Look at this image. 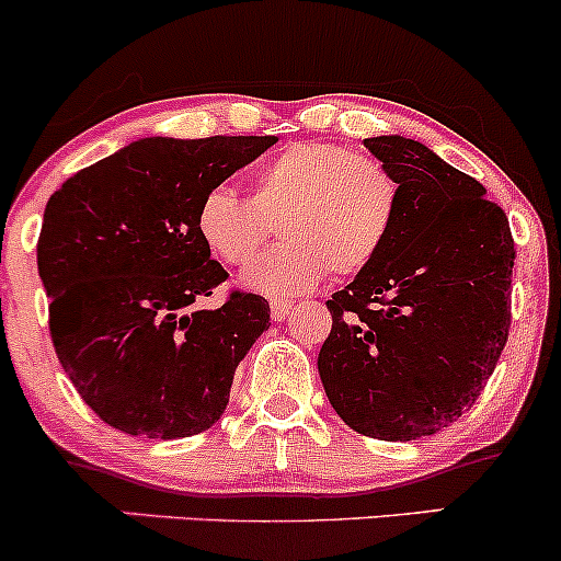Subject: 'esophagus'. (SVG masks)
Wrapping results in <instances>:
<instances>
[{"instance_id":"1","label":"esophagus","mask_w":561,"mask_h":561,"mask_svg":"<svg viewBox=\"0 0 561 561\" xmlns=\"http://www.w3.org/2000/svg\"><path fill=\"white\" fill-rule=\"evenodd\" d=\"M270 313H273V321H286V316L291 313V302H286V299H275V302L270 305Z\"/></svg>"}]
</instances>
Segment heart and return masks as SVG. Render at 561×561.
I'll return each instance as SVG.
<instances>
[{
    "instance_id": "heart-1",
    "label": "heart",
    "mask_w": 561,
    "mask_h": 561,
    "mask_svg": "<svg viewBox=\"0 0 561 561\" xmlns=\"http://www.w3.org/2000/svg\"><path fill=\"white\" fill-rule=\"evenodd\" d=\"M251 199L229 186L199 196L194 227L207 251L242 267L278 221L280 242L242 273L270 297H294L332 273H362L394 229L400 186L380 161L334 142H297L253 172Z\"/></svg>"
}]
</instances>
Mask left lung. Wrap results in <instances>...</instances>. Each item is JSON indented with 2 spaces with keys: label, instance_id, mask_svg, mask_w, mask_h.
Segmentation results:
<instances>
[{
  "label": "left lung",
  "instance_id": "8db88e82",
  "mask_svg": "<svg viewBox=\"0 0 561 561\" xmlns=\"http://www.w3.org/2000/svg\"><path fill=\"white\" fill-rule=\"evenodd\" d=\"M365 148L394 175L400 210L378 259L327 299L319 375L351 430L405 443L451 426L494 373L516 248L476 178L400 135Z\"/></svg>",
  "mask_w": 561,
  "mask_h": 561
}]
</instances>
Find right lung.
<instances>
[{
  "label": "right lung",
  "instance_id": "obj_1",
  "mask_svg": "<svg viewBox=\"0 0 561 561\" xmlns=\"http://www.w3.org/2000/svg\"><path fill=\"white\" fill-rule=\"evenodd\" d=\"M278 137H142L75 172L45 205L37 270L61 367L126 435L192 437L227 410L234 369L270 329L259 294L210 297L227 270L194 227L199 196Z\"/></svg>",
  "mask_w": 561,
  "mask_h": 561
}]
</instances>
